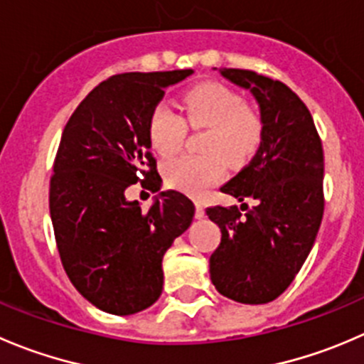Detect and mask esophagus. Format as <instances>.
Returning a JSON list of instances; mask_svg holds the SVG:
<instances>
[{"label": "esophagus", "mask_w": 364, "mask_h": 364, "mask_svg": "<svg viewBox=\"0 0 364 364\" xmlns=\"http://www.w3.org/2000/svg\"><path fill=\"white\" fill-rule=\"evenodd\" d=\"M196 217L204 218V206L200 203H196Z\"/></svg>", "instance_id": "obj_1"}]
</instances>
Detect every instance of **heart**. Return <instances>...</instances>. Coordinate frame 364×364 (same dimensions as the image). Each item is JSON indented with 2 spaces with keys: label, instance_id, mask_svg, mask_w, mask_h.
I'll use <instances>...</instances> for the list:
<instances>
[{
  "label": "heart",
  "instance_id": "heart-1",
  "mask_svg": "<svg viewBox=\"0 0 364 364\" xmlns=\"http://www.w3.org/2000/svg\"><path fill=\"white\" fill-rule=\"evenodd\" d=\"M185 119L167 103H160L149 119V139L160 154L176 153L192 128H208L203 149L206 154H183L165 165L167 181L174 188L199 196L222 178L225 161L232 167L245 165L263 142V119L231 88L203 83L183 96ZM226 160L224 161L223 158Z\"/></svg>",
  "mask_w": 364,
  "mask_h": 364
}]
</instances>
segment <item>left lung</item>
<instances>
[{
  "label": "left lung",
  "instance_id": "obj_1",
  "mask_svg": "<svg viewBox=\"0 0 364 364\" xmlns=\"http://www.w3.org/2000/svg\"><path fill=\"white\" fill-rule=\"evenodd\" d=\"M220 74L247 88L259 105L263 142L222 192L236 206L208 208L222 238L210 257L211 283L242 304H267L279 297L304 264L323 215V149L308 107L277 80L245 69Z\"/></svg>",
  "mask_w": 364,
  "mask_h": 364
}]
</instances>
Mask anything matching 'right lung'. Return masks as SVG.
<instances>
[{
  "instance_id": "add662e5",
  "label": "right lung",
  "mask_w": 364,
  "mask_h": 364,
  "mask_svg": "<svg viewBox=\"0 0 364 364\" xmlns=\"http://www.w3.org/2000/svg\"><path fill=\"white\" fill-rule=\"evenodd\" d=\"M192 69L124 73L101 81L63 128L49 183L60 259L90 304L112 315L149 308L164 290L161 259L192 224L193 203L161 192L149 211L126 190L144 176L156 186L149 119L165 88Z\"/></svg>"
}]
</instances>
